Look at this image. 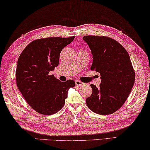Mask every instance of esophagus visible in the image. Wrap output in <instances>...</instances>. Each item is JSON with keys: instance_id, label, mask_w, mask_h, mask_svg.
<instances>
[{"instance_id": "1", "label": "esophagus", "mask_w": 150, "mask_h": 150, "mask_svg": "<svg viewBox=\"0 0 150 150\" xmlns=\"http://www.w3.org/2000/svg\"><path fill=\"white\" fill-rule=\"evenodd\" d=\"M75 84H76V86H84V83L83 82H80V81H76L75 82Z\"/></svg>"}]
</instances>
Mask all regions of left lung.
Segmentation results:
<instances>
[{
	"label": "left lung",
	"mask_w": 150,
	"mask_h": 150,
	"mask_svg": "<svg viewBox=\"0 0 150 150\" xmlns=\"http://www.w3.org/2000/svg\"><path fill=\"white\" fill-rule=\"evenodd\" d=\"M93 56L90 69L100 73L101 84H91L92 93L86 100L88 107L98 114L116 112L126 102L135 82V72L128 53L116 40L100 36L83 37Z\"/></svg>",
	"instance_id": "8db88e82"
}]
</instances>
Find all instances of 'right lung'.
Instances as JSON below:
<instances>
[{
    "label": "right lung",
    "instance_id": "1",
    "mask_svg": "<svg viewBox=\"0 0 150 150\" xmlns=\"http://www.w3.org/2000/svg\"><path fill=\"white\" fill-rule=\"evenodd\" d=\"M74 39V36L33 40L18 59L17 87L32 108L41 114H54L62 109L68 90L74 87L72 80L60 82L54 75L49 74L58 66L61 51Z\"/></svg>",
    "mask_w": 150,
    "mask_h": 150
}]
</instances>
